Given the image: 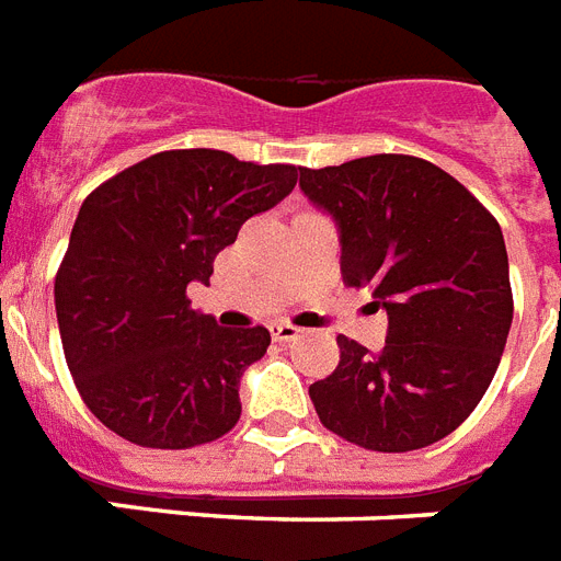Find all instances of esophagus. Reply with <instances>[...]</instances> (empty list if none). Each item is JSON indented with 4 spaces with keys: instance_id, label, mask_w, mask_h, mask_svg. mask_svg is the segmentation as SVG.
<instances>
[{
    "instance_id": "obj_1",
    "label": "esophagus",
    "mask_w": 561,
    "mask_h": 561,
    "mask_svg": "<svg viewBox=\"0 0 561 561\" xmlns=\"http://www.w3.org/2000/svg\"><path fill=\"white\" fill-rule=\"evenodd\" d=\"M268 330H272V339H275V342H295V339L301 335L298 327L286 324V321H277V324H272Z\"/></svg>"
}]
</instances>
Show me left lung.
I'll return each instance as SVG.
<instances>
[{"mask_svg":"<svg viewBox=\"0 0 561 561\" xmlns=\"http://www.w3.org/2000/svg\"><path fill=\"white\" fill-rule=\"evenodd\" d=\"M301 191L339 228L344 284L388 312L382 351L339 335V367L309 385L318 420L370 451L443 440L486 393L513 324L501 226L414 156L304 168Z\"/></svg>","mask_w":561,"mask_h":561,"instance_id":"obj_1","label":"left lung"}]
</instances>
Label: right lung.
<instances>
[{
    "label": "right lung",
    "instance_id": "right-lung-1",
    "mask_svg": "<svg viewBox=\"0 0 561 561\" xmlns=\"http://www.w3.org/2000/svg\"><path fill=\"white\" fill-rule=\"evenodd\" d=\"M298 170L168 150L80 205L54 307L75 385L110 432L147 449H191L234 428L240 379L272 335L219 327L191 309L187 286H208L214 257L245 219L293 194Z\"/></svg>",
    "mask_w": 561,
    "mask_h": 561
}]
</instances>
